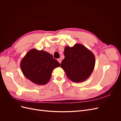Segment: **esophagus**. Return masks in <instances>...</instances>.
Segmentation results:
<instances>
[{
    "mask_svg": "<svg viewBox=\"0 0 121 121\" xmlns=\"http://www.w3.org/2000/svg\"><path fill=\"white\" fill-rule=\"evenodd\" d=\"M57 61H58V62H59V63H60H60H61V60L60 58H58V59H57Z\"/></svg>",
    "mask_w": 121,
    "mask_h": 121,
    "instance_id": "1",
    "label": "esophagus"
}]
</instances>
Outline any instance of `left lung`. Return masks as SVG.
<instances>
[{
    "label": "left lung",
    "mask_w": 121,
    "mask_h": 121,
    "mask_svg": "<svg viewBox=\"0 0 121 121\" xmlns=\"http://www.w3.org/2000/svg\"><path fill=\"white\" fill-rule=\"evenodd\" d=\"M64 56L60 67L69 80L80 83L89 77L95 64V56L91 50L77 43L73 47L65 46Z\"/></svg>",
    "instance_id": "8db88e82"
}]
</instances>
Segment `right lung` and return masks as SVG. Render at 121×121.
Segmentation results:
<instances>
[{"label": "right lung", "mask_w": 121, "mask_h": 121, "mask_svg": "<svg viewBox=\"0 0 121 121\" xmlns=\"http://www.w3.org/2000/svg\"><path fill=\"white\" fill-rule=\"evenodd\" d=\"M60 66V63L53 59L52 54L35 48L29 50L20 63L22 72L25 77L40 85L48 83L53 69Z\"/></svg>", "instance_id": "obj_1"}]
</instances>
